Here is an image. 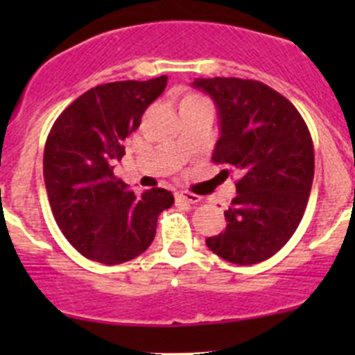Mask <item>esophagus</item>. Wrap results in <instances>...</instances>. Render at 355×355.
<instances>
[{
  "label": "esophagus",
  "mask_w": 355,
  "mask_h": 355,
  "mask_svg": "<svg viewBox=\"0 0 355 355\" xmlns=\"http://www.w3.org/2000/svg\"><path fill=\"white\" fill-rule=\"evenodd\" d=\"M175 200H180V202H187V205H197L200 200L199 196L192 192H178L175 193Z\"/></svg>",
  "instance_id": "1"
}]
</instances>
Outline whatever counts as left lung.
Masks as SVG:
<instances>
[{"mask_svg": "<svg viewBox=\"0 0 355 355\" xmlns=\"http://www.w3.org/2000/svg\"><path fill=\"white\" fill-rule=\"evenodd\" d=\"M192 85L218 110L213 163L240 175L225 231L206 245L229 263L256 265L283 249L302 220L315 175L311 133L286 97L261 81L216 76Z\"/></svg>", "mask_w": 355, "mask_h": 355, "instance_id": "left-lung-1", "label": "left lung"}]
</instances>
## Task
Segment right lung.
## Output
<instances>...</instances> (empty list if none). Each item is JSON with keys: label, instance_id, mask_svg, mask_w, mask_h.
I'll list each match as a JSON object with an SVG mask.
<instances>
[{"label": "right lung", "instance_id": "right-lung-1", "mask_svg": "<svg viewBox=\"0 0 355 355\" xmlns=\"http://www.w3.org/2000/svg\"><path fill=\"white\" fill-rule=\"evenodd\" d=\"M167 76L114 81L81 94L58 115L44 147V183L56 224L78 252L103 265H121L153 243L156 222L174 205L165 188L142 196L115 178L124 140L140 126Z\"/></svg>", "mask_w": 355, "mask_h": 355}]
</instances>
